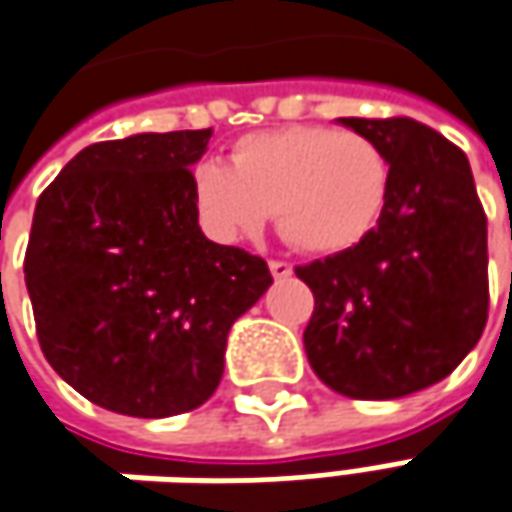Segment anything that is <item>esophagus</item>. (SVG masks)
Returning a JSON list of instances; mask_svg holds the SVG:
<instances>
[{
  "label": "esophagus",
  "mask_w": 512,
  "mask_h": 512,
  "mask_svg": "<svg viewBox=\"0 0 512 512\" xmlns=\"http://www.w3.org/2000/svg\"><path fill=\"white\" fill-rule=\"evenodd\" d=\"M269 272H272L274 280H286V277L294 274V269H291L289 263H283V260H272V263H269Z\"/></svg>",
  "instance_id": "obj_1"
}]
</instances>
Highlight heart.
<instances>
[{
  "mask_svg": "<svg viewBox=\"0 0 512 512\" xmlns=\"http://www.w3.org/2000/svg\"><path fill=\"white\" fill-rule=\"evenodd\" d=\"M391 164L374 138L317 124L243 135L221 161L192 172L203 226L221 240L255 235L269 221L297 249L340 255L377 229Z\"/></svg>",
  "mask_w": 512,
  "mask_h": 512,
  "instance_id": "heart-1",
  "label": "heart"
}]
</instances>
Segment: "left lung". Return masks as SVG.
I'll return each instance as SVG.
<instances>
[{"label":"left lung","mask_w":512,"mask_h":512,"mask_svg":"<svg viewBox=\"0 0 512 512\" xmlns=\"http://www.w3.org/2000/svg\"><path fill=\"white\" fill-rule=\"evenodd\" d=\"M374 138L391 192L360 246L297 266L314 291L303 343L351 399H399L445 379L487 323V218L467 155L414 118H337Z\"/></svg>","instance_id":"left-lung-1"}]
</instances>
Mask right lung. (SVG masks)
Here are the masks:
<instances>
[{
  "mask_svg": "<svg viewBox=\"0 0 512 512\" xmlns=\"http://www.w3.org/2000/svg\"><path fill=\"white\" fill-rule=\"evenodd\" d=\"M212 130L90 144L39 195L25 255L53 371L107 411L186 414L215 394L226 337L272 286L263 257L198 226Z\"/></svg>",
  "mask_w": 512,
  "mask_h": 512,
  "instance_id": "1",
  "label": "right lung"
}]
</instances>
